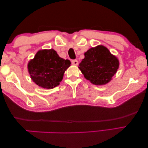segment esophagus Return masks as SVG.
<instances>
[{
	"label": "esophagus",
	"instance_id": "34e87169",
	"mask_svg": "<svg viewBox=\"0 0 148 148\" xmlns=\"http://www.w3.org/2000/svg\"><path fill=\"white\" fill-rule=\"evenodd\" d=\"M71 64L73 65H77L79 64V62L77 61V60H72V61H71Z\"/></svg>",
	"mask_w": 148,
	"mask_h": 148
}]
</instances>
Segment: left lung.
I'll list each match as a JSON object with an SVG mask.
<instances>
[{"instance_id":"obj_1","label":"left lung","mask_w":148,"mask_h":148,"mask_svg":"<svg viewBox=\"0 0 148 148\" xmlns=\"http://www.w3.org/2000/svg\"><path fill=\"white\" fill-rule=\"evenodd\" d=\"M84 54L78 67L84 78L95 85L110 83L119 67L118 58L103 45L90 48Z\"/></svg>"}]
</instances>
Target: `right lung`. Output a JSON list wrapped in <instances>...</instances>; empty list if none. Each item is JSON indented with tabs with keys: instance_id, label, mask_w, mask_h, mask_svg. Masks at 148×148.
Returning a JSON list of instances; mask_svg holds the SVG:
<instances>
[{
	"instance_id": "obj_1",
	"label": "right lung",
	"mask_w": 148,
	"mask_h": 148,
	"mask_svg": "<svg viewBox=\"0 0 148 148\" xmlns=\"http://www.w3.org/2000/svg\"><path fill=\"white\" fill-rule=\"evenodd\" d=\"M71 65L69 60L60 58L54 49L40 50L28 62L31 79L41 88L52 89L58 86Z\"/></svg>"
}]
</instances>
